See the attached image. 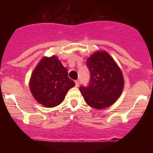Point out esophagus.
Listing matches in <instances>:
<instances>
[{"label":"esophagus","mask_w":153,"mask_h":153,"mask_svg":"<svg viewBox=\"0 0 153 153\" xmlns=\"http://www.w3.org/2000/svg\"><path fill=\"white\" fill-rule=\"evenodd\" d=\"M75 84H76V87H78L79 84V80H75Z\"/></svg>","instance_id":"1"}]
</instances>
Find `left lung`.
<instances>
[{
	"instance_id": "8db88e82",
	"label": "left lung",
	"mask_w": 153,
	"mask_h": 153,
	"mask_svg": "<svg viewBox=\"0 0 153 153\" xmlns=\"http://www.w3.org/2000/svg\"><path fill=\"white\" fill-rule=\"evenodd\" d=\"M90 73L88 86H81V92L89 106L102 109L113 105L124 87L123 73L106 51H97L86 60Z\"/></svg>"
}]
</instances>
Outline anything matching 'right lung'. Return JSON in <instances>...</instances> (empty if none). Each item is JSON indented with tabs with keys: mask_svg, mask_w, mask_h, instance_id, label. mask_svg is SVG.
Here are the masks:
<instances>
[{
	"mask_svg": "<svg viewBox=\"0 0 153 153\" xmlns=\"http://www.w3.org/2000/svg\"><path fill=\"white\" fill-rule=\"evenodd\" d=\"M75 83L56 56H44L31 74L30 90L39 103L47 108L61 103Z\"/></svg>",
	"mask_w": 153,
	"mask_h": 153,
	"instance_id": "1",
	"label": "right lung"
}]
</instances>
